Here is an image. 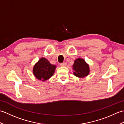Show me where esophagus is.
Here are the masks:
<instances>
[{
    "instance_id": "esophagus-1",
    "label": "esophagus",
    "mask_w": 124,
    "mask_h": 124,
    "mask_svg": "<svg viewBox=\"0 0 124 124\" xmlns=\"http://www.w3.org/2000/svg\"><path fill=\"white\" fill-rule=\"evenodd\" d=\"M66 65H67V63L65 62H63L60 64V65L61 67H65V66H66Z\"/></svg>"
}]
</instances>
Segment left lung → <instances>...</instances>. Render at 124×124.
I'll list each match as a JSON object with an SVG mask.
<instances>
[{
	"instance_id": "left-lung-1",
	"label": "left lung",
	"mask_w": 124,
	"mask_h": 124,
	"mask_svg": "<svg viewBox=\"0 0 124 124\" xmlns=\"http://www.w3.org/2000/svg\"><path fill=\"white\" fill-rule=\"evenodd\" d=\"M73 74L79 78H84L89 73V65L81 58L76 59L72 65Z\"/></svg>"
}]
</instances>
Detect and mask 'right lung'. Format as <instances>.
I'll use <instances>...</instances> for the list:
<instances>
[{
  "label": "right lung",
  "instance_id": "right-lung-1",
  "mask_svg": "<svg viewBox=\"0 0 124 124\" xmlns=\"http://www.w3.org/2000/svg\"><path fill=\"white\" fill-rule=\"evenodd\" d=\"M56 68V65L51 64L46 58L42 57L34 65L33 73L38 79L44 81L53 75Z\"/></svg>",
  "mask_w": 124,
  "mask_h": 124
}]
</instances>
